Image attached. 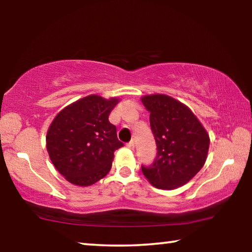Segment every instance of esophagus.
Returning <instances> with one entry per match:
<instances>
[{
  "mask_svg": "<svg viewBox=\"0 0 252 252\" xmlns=\"http://www.w3.org/2000/svg\"><path fill=\"white\" fill-rule=\"evenodd\" d=\"M134 146H135V143H134V141H129L128 143H127V148H129V149H134Z\"/></svg>",
  "mask_w": 252,
  "mask_h": 252,
  "instance_id": "1",
  "label": "esophagus"
}]
</instances>
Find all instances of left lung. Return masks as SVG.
Segmentation results:
<instances>
[{
	"label": "left lung",
	"instance_id": "obj_1",
	"mask_svg": "<svg viewBox=\"0 0 252 252\" xmlns=\"http://www.w3.org/2000/svg\"><path fill=\"white\" fill-rule=\"evenodd\" d=\"M150 112L157 156L142 172L154 187L174 189L190 181L204 165L210 137L191 110L163 94L141 98Z\"/></svg>",
	"mask_w": 252,
	"mask_h": 252
}]
</instances>
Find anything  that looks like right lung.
I'll return each instance as SVG.
<instances>
[{"label":"right lung","mask_w":252,"mask_h":252,"mask_svg":"<svg viewBox=\"0 0 252 252\" xmlns=\"http://www.w3.org/2000/svg\"><path fill=\"white\" fill-rule=\"evenodd\" d=\"M119 99L89 95L64 108L49 126L47 150L54 166L71 184L87 187L111 170L124 144L109 115Z\"/></svg>","instance_id":"add662e5"}]
</instances>
